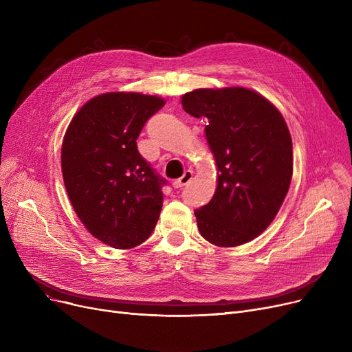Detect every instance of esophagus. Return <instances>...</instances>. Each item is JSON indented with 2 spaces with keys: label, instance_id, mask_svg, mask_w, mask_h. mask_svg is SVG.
<instances>
[{
  "label": "esophagus",
  "instance_id": "esophagus-1",
  "mask_svg": "<svg viewBox=\"0 0 352 352\" xmlns=\"http://www.w3.org/2000/svg\"><path fill=\"white\" fill-rule=\"evenodd\" d=\"M191 179H192V173H191V171H186V173L182 174L181 178L173 181V187H174V188H181V187H184V186H187V184H188Z\"/></svg>",
  "mask_w": 352,
  "mask_h": 352
}]
</instances>
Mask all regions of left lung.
<instances>
[{
    "instance_id": "1",
    "label": "left lung",
    "mask_w": 352,
    "mask_h": 352,
    "mask_svg": "<svg viewBox=\"0 0 352 352\" xmlns=\"http://www.w3.org/2000/svg\"><path fill=\"white\" fill-rule=\"evenodd\" d=\"M186 113L208 120L206 138L217 164V190L195 210L201 235L236 247L261 235L280 211L292 178V141L281 113L243 87L198 88L181 98Z\"/></svg>"
}]
</instances>
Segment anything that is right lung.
Returning a JSON list of instances; mask_svg holds the SVG:
<instances>
[{
    "mask_svg": "<svg viewBox=\"0 0 352 352\" xmlns=\"http://www.w3.org/2000/svg\"><path fill=\"white\" fill-rule=\"evenodd\" d=\"M164 98L140 92H105L71 120L61 148L64 186L74 211L101 243L128 250L151 235L165 184L137 148L146 120Z\"/></svg>",
    "mask_w": 352,
    "mask_h": 352,
    "instance_id": "obj_1",
    "label": "right lung"
}]
</instances>
